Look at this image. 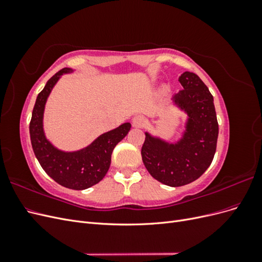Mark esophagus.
<instances>
[{
  "label": "esophagus",
  "instance_id": "1",
  "mask_svg": "<svg viewBox=\"0 0 262 262\" xmlns=\"http://www.w3.org/2000/svg\"><path fill=\"white\" fill-rule=\"evenodd\" d=\"M146 120L143 116H136L133 118L132 123L134 126H138V128H141V126H143L145 124Z\"/></svg>",
  "mask_w": 262,
  "mask_h": 262
}]
</instances>
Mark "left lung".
I'll return each instance as SVG.
<instances>
[{"label":"left lung","instance_id":"obj_1","mask_svg":"<svg viewBox=\"0 0 262 262\" xmlns=\"http://www.w3.org/2000/svg\"><path fill=\"white\" fill-rule=\"evenodd\" d=\"M179 82L184 90L172 99L189 117L184 137L178 143L169 144L145 133L141 149L150 176L170 187L188 185L209 168L219 136L215 107L207 85L192 72H185Z\"/></svg>","mask_w":262,"mask_h":262}]
</instances>
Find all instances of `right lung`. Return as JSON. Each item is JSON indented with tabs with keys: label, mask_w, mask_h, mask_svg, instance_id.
<instances>
[{
	"label": "right lung",
	"mask_w": 262,
	"mask_h": 262,
	"mask_svg": "<svg viewBox=\"0 0 262 262\" xmlns=\"http://www.w3.org/2000/svg\"><path fill=\"white\" fill-rule=\"evenodd\" d=\"M71 71L68 68L60 70L38 94L29 123V133L34 153L42 169L63 187L84 190L98 184L105 177L112 162L113 150L128 134L131 124L126 122L117 129L101 134L90 146L77 152L66 153L53 147L46 139L42 129L45 104L59 77Z\"/></svg>",
	"instance_id": "obj_1"
}]
</instances>
